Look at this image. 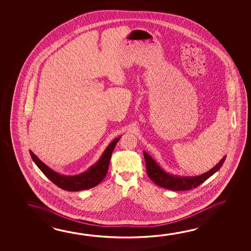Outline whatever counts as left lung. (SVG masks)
<instances>
[{"label": "left lung", "mask_w": 251, "mask_h": 251, "mask_svg": "<svg viewBox=\"0 0 251 251\" xmlns=\"http://www.w3.org/2000/svg\"><path fill=\"white\" fill-rule=\"evenodd\" d=\"M144 155L145 164H146V172L149 177L156 185L166 189L173 190V191H187V190L196 188L199 185H201L202 183L206 180L208 177H211L213 174L218 172L226 159V156H224L222 160L219 162V164L214 166V168L211 169L209 172L204 173L201 176L179 177L176 175H171L164 172L159 167V165L152 159L151 156H150L148 153L144 152Z\"/></svg>", "instance_id": "8db88e82"}]
</instances>
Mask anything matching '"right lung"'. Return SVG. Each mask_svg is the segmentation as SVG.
<instances>
[{
	"mask_svg": "<svg viewBox=\"0 0 251 251\" xmlns=\"http://www.w3.org/2000/svg\"><path fill=\"white\" fill-rule=\"evenodd\" d=\"M119 139L120 137L116 138L107 146L100 160L95 165H93L87 172L76 176H64L55 173L42 161L39 160L31 151H29V154L35 164L37 165V167L41 170L42 173H44L52 183L58 185L61 189L76 192L81 190L90 189L102 181L108 170L112 152Z\"/></svg>",
	"mask_w": 251,
	"mask_h": 251,
	"instance_id": "add662e5",
	"label": "right lung"
}]
</instances>
